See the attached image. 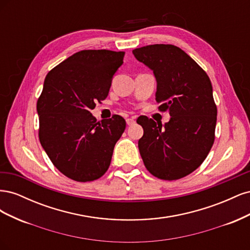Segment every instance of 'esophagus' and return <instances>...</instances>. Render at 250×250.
<instances>
[{
  "label": "esophagus",
  "instance_id": "1",
  "mask_svg": "<svg viewBox=\"0 0 250 250\" xmlns=\"http://www.w3.org/2000/svg\"><path fill=\"white\" fill-rule=\"evenodd\" d=\"M126 123H127L128 126H131V125H133L135 123V121L132 118H128V119H126Z\"/></svg>",
  "mask_w": 250,
  "mask_h": 250
}]
</instances>
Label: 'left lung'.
Masks as SVG:
<instances>
[{"mask_svg": "<svg viewBox=\"0 0 250 250\" xmlns=\"http://www.w3.org/2000/svg\"><path fill=\"white\" fill-rule=\"evenodd\" d=\"M132 54L153 71L155 100L168 110L169 122L139 117L144 134L139 150L147 170L157 178L175 180L197 169L215 140L217 107L211 83L185 51L173 44H150Z\"/></svg>", "mask_w": 250, "mask_h": 250, "instance_id": "obj_1", "label": "left lung"}]
</instances>
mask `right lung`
<instances>
[{
	"mask_svg": "<svg viewBox=\"0 0 250 250\" xmlns=\"http://www.w3.org/2000/svg\"><path fill=\"white\" fill-rule=\"evenodd\" d=\"M125 52L83 50L51 70L37 100L40 141L63 175L85 183L107 171L126 122L121 116L97 122L90 110L107 97Z\"/></svg>",
	"mask_w": 250,
	"mask_h": 250,
	"instance_id": "right-lung-1",
	"label": "right lung"
}]
</instances>
